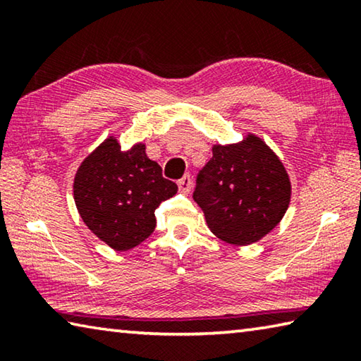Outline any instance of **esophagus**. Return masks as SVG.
Instances as JSON below:
<instances>
[{"mask_svg":"<svg viewBox=\"0 0 361 361\" xmlns=\"http://www.w3.org/2000/svg\"><path fill=\"white\" fill-rule=\"evenodd\" d=\"M178 188H180V191H181L183 194H188L189 191H191V188H192L191 176L185 175L181 180H178Z\"/></svg>","mask_w":361,"mask_h":361,"instance_id":"34e87169","label":"esophagus"}]
</instances>
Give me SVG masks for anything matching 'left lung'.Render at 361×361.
I'll return each instance as SVG.
<instances>
[{
  "label": "left lung",
  "mask_w": 361,
  "mask_h": 361,
  "mask_svg": "<svg viewBox=\"0 0 361 361\" xmlns=\"http://www.w3.org/2000/svg\"><path fill=\"white\" fill-rule=\"evenodd\" d=\"M200 170L192 197L218 239L250 245L269 234L290 205L291 183L283 164L259 137L215 145Z\"/></svg>",
  "instance_id": "8db88e82"
}]
</instances>
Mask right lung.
<instances>
[{"instance_id":"right-lung-1","label":"right lung","mask_w":361,"mask_h":361,"mask_svg":"<svg viewBox=\"0 0 361 361\" xmlns=\"http://www.w3.org/2000/svg\"><path fill=\"white\" fill-rule=\"evenodd\" d=\"M143 143L121 151L106 138L79 166L73 192L85 226L118 252H127L152 234L154 210L173 197L178 186L162 176Z\"/></svg>"}]
</instances>
